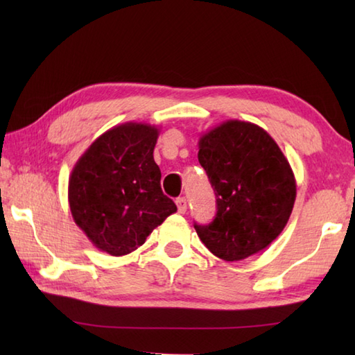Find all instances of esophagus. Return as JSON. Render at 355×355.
<instances>
[{
  "label": "esophagus",
  "mask_w": 355,
  "mask_h": 355,
  "mask_svg": "<svg viewBox=\"0 0 355 355\" xmlns=\"http://www.w3.org/2000/svg\"><path fill=\"white\" fill-rule=\"evenodd\" d=\"M175 202H177L178 212H180V214H184L186 209H187V200H186L184 197H180V198H177Z\"/></svg>",
  "instance_id": "34e87169"
}]
</instances>
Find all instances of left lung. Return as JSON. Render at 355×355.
<instances>
[{"label":"left lung","instance_id":"1","mask_svg":"<svg viewBox=\"0 0 355 355\" xmlns=\"http://www.w3.org/2000/svg\"><path fill=\"white\" fill-rule=\"evenodd\" d=\"M198 162L216 195V215L195 224L200 239L224 261L268 247L290 220L296 180L281 148L261 126L227 120L205 132Z\"/></svg>","mask_w":355,"mask_h":355}]
</instances>
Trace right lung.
<instances>
[{
	"label": "right lung",
	"instance_id": "add662e5",
	"mask_svg": "<svg viewBox=\"0 0 355 355\" xmlns=\"http://www.w3.org/2000/svg\"><path fill=\"white\" fill-rule=\"evenodd\" d=\"M158 128L128 122L97 137L69 180L73 220L99 250L123 256L137 250L157 225L177 212L162 191L154 162Z\"/></svg>",
	"mask_w": 355,
	"mask_h": 355
}]
</instances>
